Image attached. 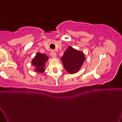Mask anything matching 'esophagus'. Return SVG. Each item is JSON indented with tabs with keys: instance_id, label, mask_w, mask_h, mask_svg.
<instances>
[{
	"instance_id": "1",
	"label": "esophagus",
	"mask_w": 122,
	"mask_h": 122,
	"mask_svg": "<svg viewBox=\"0 0 122 122\" xmlns=\"http://www.w3.org/2000/svg\"><path fill=\"white\" fill-rule=\"evenodd\" d=\"M50 56L53 58H56V53H55V51H51L50 52Z\"/></svg>"
}]
</instances>
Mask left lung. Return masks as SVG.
<instances>
[{
    "instance_id": "obj_1",
    "label": "left lung",
    "mask_w": 122,
    "mask_h": 122,
    "mask_svg": "<svg viewBox=\"0 0 122 122\" xmlns=\"http://www.w3.org/2000/svg\"><path fill=\"white\" fill-rule=\"evenodd\" d=\"M85 57L82 51L68 46L61 57V61L64 68L69 73L77 72L85 61Z\"/></svg>"
}]
</instances>
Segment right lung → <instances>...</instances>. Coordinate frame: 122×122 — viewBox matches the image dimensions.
I'll use <instances>...</instances> for the list:
<instances>
[{"label": "right lung", "instance_id": "obj_1", "mask_svg": "<svg viewBox=\"0 0 122 122\" xmlns=\"http://www.w3.org/2000/svg\"><path fill=\"white\" fill-rule=\"evenodd\" d=\"M48 59L49 57L46 54L37 52L35 57L31 61V64L35 67L34 71L38 73L43 72L45 71L44 67L45 63Z\"/></svg>", "mask_w": 122, "mask_h": 122}]
</instances>
